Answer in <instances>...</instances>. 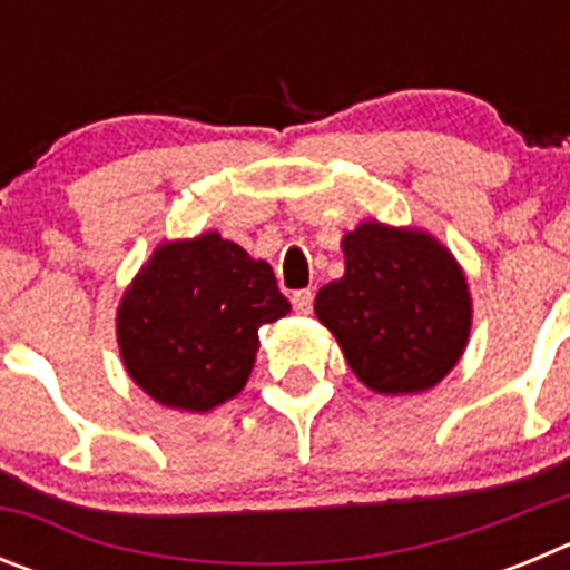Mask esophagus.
Listing matches in <instances>:
<instances>
[{"instance_id": "obj_1", "label": "esophagus", "mask_w": 570, "mask_h": 570, "mask_svg": "<svg viewBox=\"0 0 570 570\" xmlns=\"http://www.w3.org/2000/svg\"><path fill=\"white\" fill-rule=\"evenodd\" d=\"M291 302H294L296 314L305 316V314H311V308H314V294H311V291H294Z\"/></svg>"}]
</instances>
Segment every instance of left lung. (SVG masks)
Segmentation results:
<instances>
[{"label":"left lung","mask_w":570,"mask_h":570,"mask_svg":"<svg viewBox=\"0 0 570 570\" xmlns=\"http://www.w3.org/2000/svg\"><path fill=\"white\" fill-rule=\"evenodd\" d=\"M345 274L322 285L316 320L376 394H420L451 374L471 334L454 254L425 230L376 219L342 236Z\"/></svg>","instance_id":"1"}]
</instances>
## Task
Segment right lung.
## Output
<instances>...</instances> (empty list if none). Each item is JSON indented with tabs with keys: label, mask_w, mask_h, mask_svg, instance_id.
Instances as JSON below:
<instances>
[{
	"label": "right lung",
	"mask_w": 570,
	"mask_h": 570,
	"mask_svg": "<svg viewBox=\"0 0 570 570\" xmlns=\"http://www.w3.org/2000/svg\"><path fill=\"white\" fill-rule=\"evenodd\" d=\"M288 311L268 262L208 230L150 254L119 302L116 342L150 400L205 414L245 387L256 331Z\"/></svg>",
	"instance_id": "1"
}]
</instances>
